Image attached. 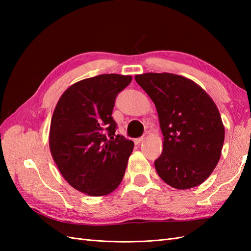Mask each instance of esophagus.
<instances>
[{"label": "esophagus", "instance_id": "esophagus-1", "mask_svg": "<svg viewBox=\"0 0 251 251\" xmlns=\"http://www.w3.org/2000/svg\"><path fill=\"white\" fill-rule=\"evenodd\" d=\"M143 139H144L143 137H139V138H136L134 141H135V143H136V144H138V143L142 142V141H143Z\"/></svg>", "mask_w": 251, "mask_h": 251}]
</instances>
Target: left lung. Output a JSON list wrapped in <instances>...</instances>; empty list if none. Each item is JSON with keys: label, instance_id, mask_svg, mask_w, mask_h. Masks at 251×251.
Listing matches in <instances>:
<instances>
[{"label": "left lung", "instance_id": "1", "mask_svg": "<svg viewBox=\"0 0 251 251\" xmlns=\"http://www.w3.org/2000/svg\"><path fill=\"white\" fill-rule=\"evenodd\" d=\"M136 81L156 105L163 151L155 160L165 183L187 189L206 180L217 166L224 143L221 115L197 83L173 73H144Z\"/></svg>", "mask_w": 251, "mask_h": 251}]
</instances>
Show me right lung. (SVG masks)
Listing matches in <instances>:
<instances>
[{"mask_svg":"<svg viewBox=\"0 0 251 251\" xmlns=\"http://www.w3.org/2000/svg\"><path fill=\"white\" fill-rule=\"evenodd\" d=\"M130 75L100 74L68 88L53 112L49 147L65 180L86 195L112 193L125 176L134 142L115 135L116 96Z\"/></svg>","mask_w":251,"mask_h":251,"instance_id":"1","label":"right lung"}]
</instances>
